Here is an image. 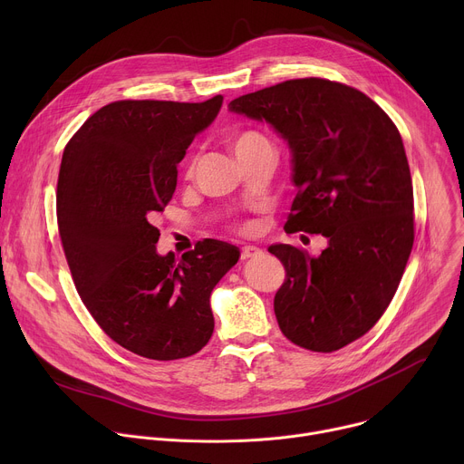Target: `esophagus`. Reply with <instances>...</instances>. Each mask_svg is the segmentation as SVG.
I'll return each mask as SVG.
<instances>
[{
    "mask_svg": "<svg viewBox=\"0 0 464 464\" xmlns=\"http://www.w3.org/2000/svg\"><path fill=\"white\" fill-rule=\"evenodd\" d=\"M262 255V249H258L256 246H244L240 249V258L242 260H247V258H256Z\"/></svg>",
    "mask_w": 464,
    "mask_h": 464,
    "instance_id": "34e87169",
    "label": "esophagus"
}]
</instances>
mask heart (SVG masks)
Returning <instances> with one entry per match:
<instances>
[{
    "instance_id": "b5f03b06",
    "label": "heart",
    "mask_w": 464,
    "mask_h": 464,
    "mask_svg": "<svg viewBox=\"0 0 464 464\" xmlns=\"http://www.w3.org/2000/svg\"><path fill=\"white\" fill-rule=\"evenodd\" d=\"M229 147L233 150V154L237 158L255 150V149H260V147H272L270 141L264 138L260 131H255V130H242V131H237V134H233L229 138Z\"/></svg>"
}]
</instances>
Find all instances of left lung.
<instances>
[{
    "instance_id": "1",
    "label": "left lung",
    "mask_w": 464,
    "mask_h": 464,
    "mask_svg": "<svg viewBox=\"0 0 464 464\" xmlns=\"http://www.w3.org/2000/svg\"><path fill=\"white\" fill-rule=\"evenodd\" d=\"M288 143L297 196L285 231L321 233L310 256L268 247L286 270L274 310L295 345L333 353L362 338L389 306L413 247V183L399 130L365 93L295 79L229 102Z\"/></svg>"
}]
</instances>
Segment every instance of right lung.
<instances>
[{"label":"right lung","mask_w":464,"mask_h":464,"mask_svg":"<svg viewBox=\"0 0 464 464\" xmlns=\"http://www.w3.org/2000/svg\"><path fill=\"white\" fill-rule=\"evenodd\" d=\"M222 101H117L63 149L56 217L77 292L104 333L143 358L179 360L208 345L211 292L240 256L215 238L181 258L160 255L150 224L176 190V165Z\"/></svg>","instance_id":"right-lung-1"}]
</instances>
